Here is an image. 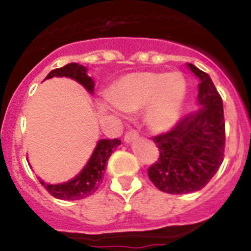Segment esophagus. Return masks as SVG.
Listing matches in <instances>:
<instances>
[{"instance_id":"esophagus-1","label":"esophagus","mask_w":251,"mask_h":251,"mask_svg":"<svg viewBox=\"0 0 251 251\" xmlns=\"http://www.w3.org/2000/svg\"><path fill=\"white\" fill-rule=\"evenodd\" d=\"M138 138H139V135H138L137 131H129V133L125 134V137H124V141H125L126 143H131V142L137 141Z\"/></svg>"}]
</instances>
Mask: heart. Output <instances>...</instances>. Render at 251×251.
Returning a JSON list of instances; mask_svg holds the SVG:
<instances>
[{"label":"heart","mask_w":251,"mask_h":251,"mask_svg":"<svg viewBox=\"0 0 251 251\" xmlns=\"http://www.w3.org/2000/svg\"><path fill=\"white\" fill-rule=\"evenodd\" d=\"M187 82L179 72H135L126 74L110 90L106 109L134 113L145 106V121L153 133H167L182 116Z\"/></svg>","instance_id":"b5f03b06"}]
</instances>
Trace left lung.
Wrapping results in <instances>:
<instances>
[{
    "instance_id": "8db88e82",
    "label": "left lung",
    "mask_w": 251,
    "mask_h": 251,
    "mask_svg": "<svg viewBox=\"0 0 251 251\" xmlns=\"http://www.w3.org/2000/svg\"><path fill=\"white\" fill-rule=\"evenodd\" d=\"M187 68L199 80L198 110L179 120L165 134L153 138L160 157L149 168V177L168 194H189L206 186L224 159L226 122L223 100L210 75Z\"/></svg>"
}]
</instances>
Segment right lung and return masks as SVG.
<instances>
[{"label": "right lung", "instance_id": "obj_1", "mask_svg": "<svg viewBox=\"0 0 251 251\" xmlns=\"http://www.w3.org/2000/svg\"><path fill=\"white\" fill-rule=\"evenodd\" d=\"M87 72L88 69L86 66L73 62V64L65 65L64 68L52 70L45 79H50L53 76H66V78L76 80L86 88L88 94L92 95L95 90V82L91 76H88ZM120 145H121V141L118 139H100L96 143L94 152L83 169L74 178L61 183L44 182V179H41L40 177H39V181L49 191V194H52L57 199L78 201V199L90 197L98 190V187L102 182L106 161L113 152V150L117 149Z\"/></svg>", "mask_w": 251, "mask_h": 251}]
</instances>
